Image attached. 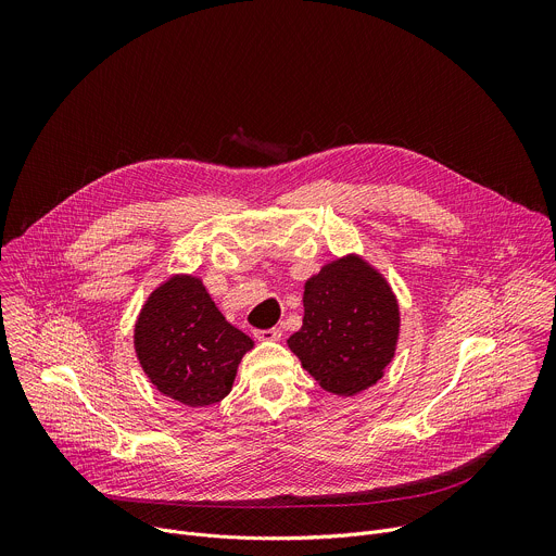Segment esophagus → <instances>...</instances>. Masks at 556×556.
<instances>
[{
	"mask_svg": "<svg viewBox=\"0 0 556 556\" xmlns=\"http://www.w3.org/2000/svg\"><path fill=\"white\" fill-rule=\"evenodd\" d=\"M255 339H260V341H279V339H281V330H279V328L255 330Z\"/></svg>",
	"mask_w": 556,
	"mask_h": 556,
	"instance_id": "esophagus-1",
	"label": "esophagus"
}]
</instances>
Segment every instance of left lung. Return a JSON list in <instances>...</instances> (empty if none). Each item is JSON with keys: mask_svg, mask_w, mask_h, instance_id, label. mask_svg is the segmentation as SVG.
I'll use <instances>...</instances> for the list:
<instances>
[{"mask_svg": "<svg viewBox=\"0 0 556 556\" xmlns=\"http://www.w3.org/2000/svg\"><path fill=\"white\" fill-rule=\"evenodd\" d=\"M303 309L288 345L326 391L354 395L382 376L401 316L378 273L358 257L328 264L305 283Z\"/></svg>", "mask_w": 556, "mask_h": 556, "instance_id": "1", "label": "left lung"}]
</instances>
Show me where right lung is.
<instances>
[{
  "label": "right lung",
  "instance_id": "right-lung-1",
  "mask_svg": "<svg viewBox=\"0 0 556 556\" xmlns=\"http://www.w3.org/2000/svg\"><path fill=\"white\" fill-rule=\"evenodd\" d=\"M136 354L149 380L187 407L219 403L253 341L232 328L195 277H174L144 303Z\"/></svg>",
  "mask_w": 556,
  "mask_h": 556
}]
</instances>
